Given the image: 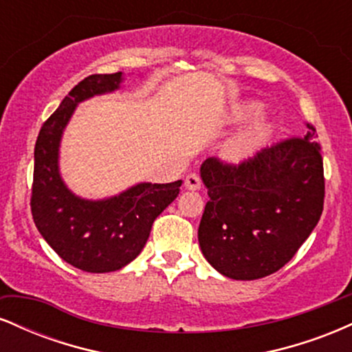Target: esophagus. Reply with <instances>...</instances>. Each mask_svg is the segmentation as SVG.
<instances>
[{
    "label": "esophagus",
    "instance_id": "34e87169",
    "mask_svg": "<svg viewBox=\"0 0 352 352\" xmlns=\"http://www.w3.org/2000/svg\"><path fill=\"white\" fill-rule=\"evenodd\" d=\"M201 187V180L197 173H188L185 177V188L187 190H199Z\"/></svg>",
    "mask_w": 352,
    "mask_h": 352
}]
</instances>
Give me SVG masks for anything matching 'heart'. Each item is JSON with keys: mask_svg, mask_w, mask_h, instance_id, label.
Returning <instances> with one entry per match:
<instances>
[{"mask_svg": "<svg viewBox=\"0 0 352 352\" xmlns=\"http://www.w3.org/2000/svg\"><path fill=\"white\" fill-rule=\"evenodd\" d=\"M261 111L260 104H246L241 109H238L235 112L236 119H245V117L254 116ZM273 131V124L266 119L265 116L256 117L252 124L246 125L243 131L238 132L236 135H233L232 139L225 144L223 147V155L225 159L230 162H240L245 160L246 157H250L252 153L260 147L261 144L268 139L270 134Z\"/></svg>", "mask_w": 352, "mask_h": 352, "instance_id": "1", "label": "heart"}]
</instances>
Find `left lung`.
Here are the masks:
<instances>
[{"instance_id": "obj_1", "label": "left lung", "mask_w": 352, "mask_h": 352, "mask_svg": "<svg viewBox=\"0 0 352 352\" xmlns=\"http://www.w3.org/2000/svg\"><path fill=\"white\" fill-rule=\"evenodd\" d=\"M261 148L238 165L205 160L208 190L199 227L201 253L232 280H258L283 268L318 225L324 204L321 145L314 127Z\"/></svg>"}]
</instances>
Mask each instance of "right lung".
<instances>
[{"instance_id":"right-lung-1","label":"right lung","mask_w":352,"mask_h":352,"mask_svg":"<svg viewBox=\"0 0 352 352\" xmlns=\"http://www.w3.org/2000/svg\"><path fill=\"white\" fill-rule=\"evenodd\" d=\"M122 72L92 74L63 99L39 131L34 147L31 213L47 245L66 263L87 273L124 268L139 256L152 223L180 192L182 180L172 184L142 182L104 200L74 195L59 173L63 132L82 100L114 92Z\"/></svg>"}]
</instances>
